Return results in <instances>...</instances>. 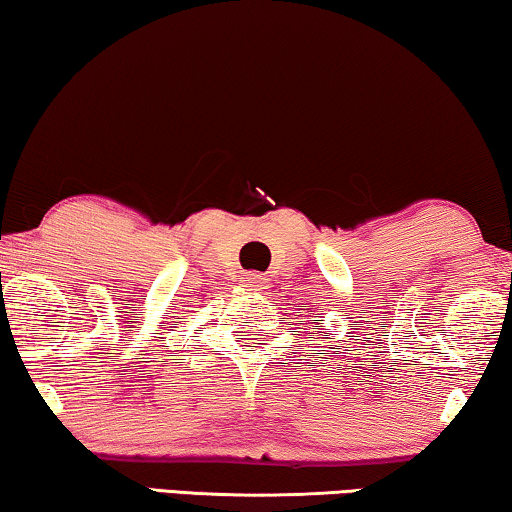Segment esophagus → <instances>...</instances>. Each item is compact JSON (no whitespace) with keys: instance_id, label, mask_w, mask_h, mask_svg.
<instances>
[{"instance_id":"34e87169","label":"esophagus","mask_w":512,"mask_h":512,"mask_svg":"<svg viewBox=\"0 0 512 512\" xmlns=\"http://www.w3.org/2000/svg\"><path fill=\"white\" fill-rule=\"evenodd\" d=\"M244 284L251 286V289H261L265 284V277L258 275V272H247V275H244Z\"/></svg>"}]
</instances>
